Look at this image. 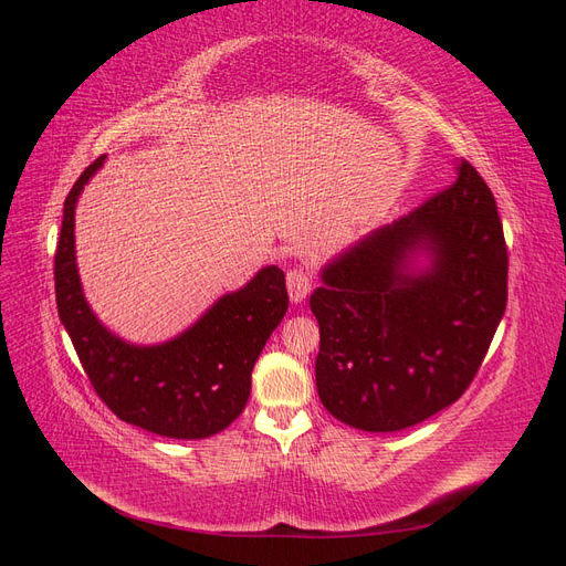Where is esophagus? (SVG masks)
Here are the masks:
<instances>
[{"mask_svg":"<svg viewBox=\"0 0 566 566\" xmlns=\"http://www.w3.org/2000/svg\"><path fill=\"white\" fill-rule=\"evenodd\" d=\"M285 283H287V295L293 302H302L312 290L310 273L302 271V269H290L287 276H285Z\"/></svg>","mask_w":566,"mask_h":566,"instance_id":"esophagus-1","label":"esophagus"}]
</instances>
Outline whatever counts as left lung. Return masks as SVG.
<instances>
[{
	"mask_svg": "<svg viewBox=\"0 0 566 566\" xmlns=\"http://www.w3.org/2000/svg\"><path fill=\"white\" fill-rule=\"evenodd\" d=\"M455 169L449 188L335 256L310 300L321 403L356 430L399 432L458 401L505 314L495 198L468 160Z\"/></svg>",
	"mask_w": 566,
	"mask_h": 566,
	"instance_id": "obj_1",
	"label": "left lung"
}]
</instances>
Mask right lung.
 <instances>
[{"mask_svg": "<svg viewBox=\"0 0 566 566\" xmlns=\"http://www.w3.org/2000/svg\"><path fill=\"white\" fill-rule=\"evenodd\" d=\"M104 160L84 169L63 202L54 256L61 323L92 387L119 420L169 439L212 437L243 413L256 356L287 312L285 273L264 266L163 345L139 347L113 335L84 300L75 264V205Z\"/></svg>", "mask_w": 566, "mask_h": 566, "instance_id": "add662e5", "label": "right lung"}]
</instances>
